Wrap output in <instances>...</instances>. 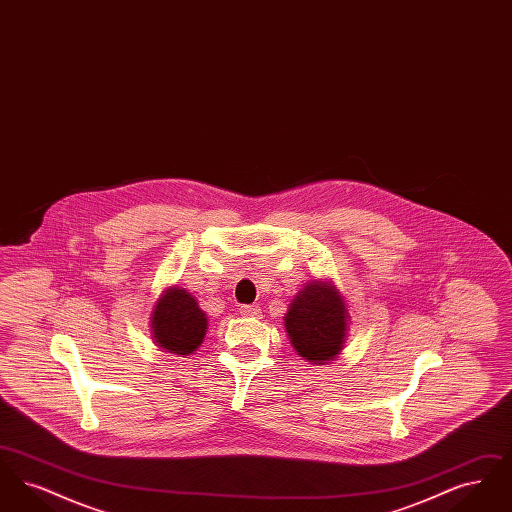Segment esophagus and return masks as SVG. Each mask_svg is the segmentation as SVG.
Instances as JSON below:
<instances>
[{
	"label": "esophagus",
	"mask_w": 512,
	"mask_h": 512,
	"mask_svg": "<svg viewBox=\"0 0 512 512\" xmlns=\"http://www.w3.org/2000/svg\"><path fill=\"white\" fill-rule=\"evenodd\" d=\"M240 313H242L244 317L259 318L261 317V307H259V305H244V307L240 309Z\"/></svg>",
	"instance_id": "34e87169"
}]
</instances>
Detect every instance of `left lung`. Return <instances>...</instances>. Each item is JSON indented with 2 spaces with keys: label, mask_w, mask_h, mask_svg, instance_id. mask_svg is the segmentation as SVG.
I'll use <instances>...</instances> for the list:
<instances>
[{
  "label": "left lung",
  "mask_w": 512,
  "mask_h": 512,
  "mask_svg": "<svg viewBox=\"0 0 512 512\" xmlns=\"http://www.w3.org/2000/svg\"><path fill=\"white\" fill-rule=\"evenodd\" d=\"M351 317L332 280H311L293 295L284 326L297 351L311 365L334 361L347 341Z\"/></svg>",
  "instance_id": "1"
}]
</instances>
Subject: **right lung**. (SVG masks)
Listing matches in <instances>:
<instances>
[{
  "label": "right lung",
  "mask_w": 512,
  "mask_h": 512,
  "mask_svg": "<svg viewBox=\"0 0 512 512\" xmlns=\"http://www.w3.org/2000/svg\"><path fill=\"white\" fill-rule=\"evenodd\" d=\"M151 336L157 347L172 355H192L207 334L209 318L186 288L169 286L151 309Z\"/></svg>",
  "instance_id": "1"
}]
</instances>
